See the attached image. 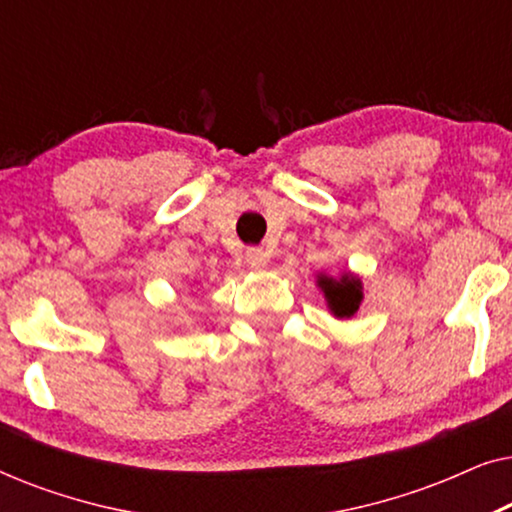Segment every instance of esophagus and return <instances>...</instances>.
Masks as SVG:
<instances>
[{
  "mask_svg": "<svg viewBox=\"0 0 512 512\" xmlns=\"http://www.w3.org/2000/svg\"><path fill=\"white\" fill-rule=\"evenodd\" d=\"M244 258H247L249 268H254V270H263L270 261L268 251L261 249V247H249L247 251H244Z\"/></svg>",
  "mask_w": 512,
  "mask_h": 512,
  "instance_id": "1",
  "label": "esophagus"
}]
</instances>
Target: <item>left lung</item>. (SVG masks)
Segmentation results:
<instances>
[{
	"mask_svg": "<svg viewBox=\"0 0 512 512\" xmlns=\"http://www.w3.org/2000/svg\"><path fill=\"white\" fill-rule=\"evenodd\" d=\"M319 286L324 289L326 298H328V305H331V310L335 317H354V312L359 310L361 305V282L352 275H345L340 279V282H335V279H328V277H321L319 279Z\"/></svg>",
	"mask_w": 512,
	"mask_h": 512,
	"instance_id": "obj_1",
	"label": "left lung"
}]
</instances>
